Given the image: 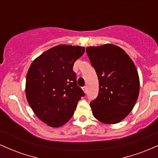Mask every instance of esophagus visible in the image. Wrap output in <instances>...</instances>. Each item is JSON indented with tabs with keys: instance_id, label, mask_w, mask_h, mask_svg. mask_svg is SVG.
<instances>
[{
	"instance_id": "1",
	"label": "esophagus",
	"mask_w": 158,
	"mask_h": 158,
	"mask_svg": "<svg viewBox=\"0 0 158 158\" xmlns=\"http://www.w3.org/2000/svg\"><path fill=\"white\" fill-rule=\"evenodd\" d=\"M87 89H88V88H87V86H84L82 88V90H83V91L85 92V93H86L87 92Z\"/></svg>"
}]
</instances>
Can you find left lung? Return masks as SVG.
<instances>
[{"mask_svg": "<svg viewBox=\"0 0 158 158\" xmlns=\"http://www.w3.org/2000/svg\"><path fill=\"white\" fill-rule=\"evenodd\" d=\"M86 52L99 80V94L90 103L94 117L106 124L119 123L138 98L139 80L135 64L114 44L88 47Z\"/></svg>", "mask_w": 158, "mask_h": 158, "instance_id": "1", "label": "left lung"}]
</instances>
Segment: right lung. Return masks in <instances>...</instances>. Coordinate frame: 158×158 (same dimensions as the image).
<instances>
[{
	"label": "right lung",
	"instance_id": "1",
	"mask_svg": "<svg viewBox=\"0 0 158 158\" xmlns=\"http://www.w3.org/2000/svg\"><path fill=\"white\" fill-rule=\"evenodd\" d=\"M85 48L61 44L35 59L27 75L26 96L34 113L51 127L68 123L85 93L77 82L74 62Z\"/></svg>",
	"mask_w": 158,
	"mask_h": 158
}]
</instances>
